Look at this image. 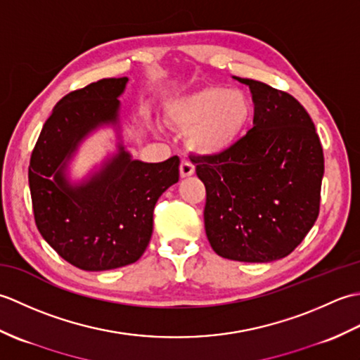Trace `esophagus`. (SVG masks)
<instances>
[{
  "label": "esophagus",
  "mask_w": 360,
  "mask_h": 360,
  "mask_svg": "<svg viewBox=\"0 0 360 360\" xmlns=\"http://www.w3.org/2000/svg\"><path fill=\"white\" fill-rule=\"evenodd\" d=\"M179 173L181 178H187V176H192L195 173V165L190 162L188 159H182L179 165Z\"/></svg>",
  "instance_id": "obj_1"
}]
</instances>
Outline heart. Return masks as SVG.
I'll list each match as a JSON object with an SVG mask.
<instances>
[{"mask_svg": "<svg viewBox=\"0 0 360 360\" xmlns=\"http://www.w3.org/2000/svg\"><path fill=\"white\" fill-rule=\"evenodd\" d=\"M252 102L240 89L204 86L167 105V119L187 133L188 147L201 155H218L240 139L250 124Z\"/></svg>", "mask_w": 360, "mask_h": 360, "instance_id": "1", "label": "heart"}]
</instances>
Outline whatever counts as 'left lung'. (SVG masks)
I'll return each mask as SVG.
<instances>
[{"label":"left lung","mask_w":360,"mask_h":360,"mask_svg":"<svg viewBox=\"0 0 360 360\" xmlns=\"http://www.w3.org/2000/svg\"><path fill=\"white\" fill-rule=\"evenodd\" d=\"M233 79L250 89L254 127L226 151L193 159L205 186V233L219 257L267 263L289 255L316 223L323 148L292 96Z\"/></svg>","instance_id":"left-lung-1"}]
</instances>
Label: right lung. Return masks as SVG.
Returning a JSON list of instances; mask_svg holds the SVG:
<instances>
[{"label":"right lung","mask_w":360,"mask_h":360,"mask_svg":"<svg viewBox=\"0 0 360 360\" xmlns=\"http://www.w3.org/2000/svg\"><path fill=\"white\" fill-rule=\"evenodd\" d=\"M128 79H102L72 91L52 110L29 162V188L38 232L83 271H108L137 262L153 233V210L179 179V158L148 164L131 159L124 145L79 186L65 168L79 143L119 122V96Z\"/></svg>","instance_id":"right-lung-1"}]
</instances>
